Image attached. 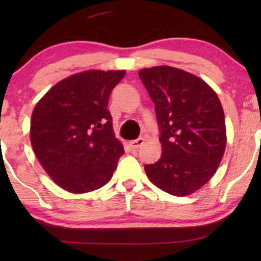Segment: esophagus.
Returning <instances> with one entry per match:
<instances>
[{
    "instance_id": "obj_1",
    "label": "esophagus",
    "mask_w": 261,
    "mask_h": 261,
    "mask_svg": "<svg viewBox=\"0 0 261 261\" xmlns=\"http://www.w3.org/2000/svg\"><path fill=\"white\" fill-rule=\"evenodd\" d=\"M142 144H144V139L142 138H138V139H135V140L129 142L132 149H138L139 147H141Z\"/></svg>"
}]
</instances>
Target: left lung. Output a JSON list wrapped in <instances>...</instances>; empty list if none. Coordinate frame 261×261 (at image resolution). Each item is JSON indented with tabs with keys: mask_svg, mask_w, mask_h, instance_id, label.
Here are the masks:
<instances>
[{
	"mask_svg": "<svg viewBox=\"0 0 261 261\" xmlns=\"http://www.w3.org/2000/svg\"><path fill=\"white\" fill-rule=\"evenodd\" d=\"M139 77L154 103L163 151L145 172L163 191L190 195L208 183L223 156L222 105L204 81L176 67L144 69Z\"/></svg>",
	"mask_w": 261,
	"mask_h": 261,
	"instance_id": "obj_1",
	"label": "left lung"
}]
</instances>
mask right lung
<instances>
[{"label":"right lung","instance_id":"1","mask_svg":"<svg viewBox=\"0 0 261 261\" xmlns=\"http://www.w3.org/2000/svg\"><path fill=\"white\" fill-rule=\"evenodd\" d=\"M126 71L90 70L60 81L37 103L31 142L41 166L64 190L84 194L113 177L123 146L108 101Z\"/></svg>","mask_w":261,"mask_h":261}]
</instances>
